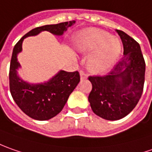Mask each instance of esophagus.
<instances>
[{"instance_id":"1","label":"esophagus","mask_w":152,"mask_h":152,"mask_svg":"<svg viewBox=\"0 0 152 152\" xmlns=\"http://www.w3.org/2000/svg\"><path fill=\"white\" fill-rule=\"evenodd\" d=\"M80 76H81V80H84V79H86L87 78V74L86 72H84L83 71H80Z\"/></svg>"}]
</instances>
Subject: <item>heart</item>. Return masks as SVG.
<instances>
[{
	"label": "heart",
	"mask_w": 152,
	"mask_h": 152,
	"mask_svg": "<svg viewBox=\"0 0 152 152\" xmlns=\"http://www.w3.org/2000/svg\"><path fill=\"white\" fill-rule=\"evenodd\" d=\"M76 47L81 52L93 51L87 60V67L92 72L98 74L112 68L122 50L118 38L95 28L81 31L76 40Z\"/></svg>",
	"instance_id": "1"
}]
</instances>
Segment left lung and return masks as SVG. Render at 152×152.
<instances>
[{
    "label": "left lung",
    "mask_w": 152,
    "mask_h": 152,
    "mask_svg": "<svg viewBox=\"0 0 152 152\" xmlns=\"http://www.w3.org/2000/svg\"><path fill=\"white\" fill-rule=\"evenodd\" d=\"M124 57L105 76H89L92 89L88 101L92 111L107 120L125 117L137 105L143 92L145 63L140 47L121 30Z\"/></svg>",
    "instance_id": "left-lung-1"
}]
</instances>
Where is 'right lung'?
Here are the masks:
<instances>
[{"label":"right lung","instance_id":"1","mask_svg":"<svg viewBox=\"0 0 152 152\" xmlns=\"http://www.w3.org/2000/svg\"><path fill=\"white\" fill-rule=\"evenodd\" d=\"M75 23L70 21L32 29L14 46L9 71L10 92L20 109L30 118L44 121L56 116L63 109L69 96L79 83L80 75L78 71H60L47 82L38 84L26 82L18 75V70L21 67L18 55L23 50V41L25 38L35 36L42 31H49L60 36Z\"/></svg>","mask_w":152,"mask_h":152}]
</instances>
